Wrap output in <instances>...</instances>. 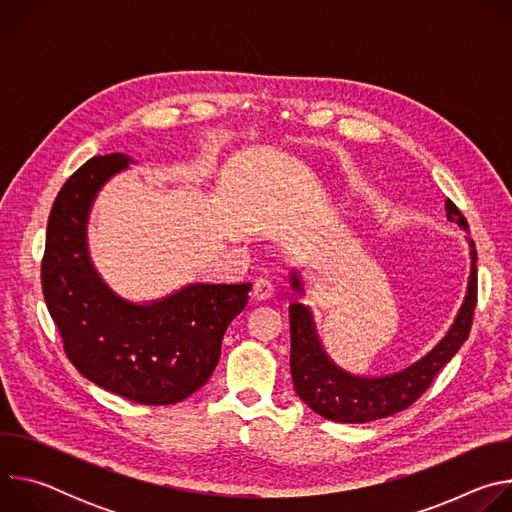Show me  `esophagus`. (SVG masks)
Here are the masks:
<instances>
[{"label": "esophagus", "instance_id": "obj_1", "mask_svg": "<svg viewBox=\"0 0 512 512\" xmlns=\"http://www.w3.org/2000/svg\"><path fill=\"white\" fill-rule=\"evenodd\" d=\"M273 283L269 279H257L253 283V298L257 302H267L273 296Z\"/></svg>", "mask_w": 512, "mask_h": 512}]
</instances>
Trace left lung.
Returning a JSON list of instances; mask_svg holds the SVG:
<instances>
[{
    "instance_id": "obj_1",
    "label": "left lung",
    "mask_w": 512,
    "mask_h": 512,
    "mask_svg": "<svg viewBox=\"0 0 512 512\" xmlns=\"http://www.w3.org/2000/svg\"><path fill=\"white\" fill-rule=\"evenodd\" d=\"M446 214L448 221L468 229L464 214L450 198L446 200ZM468 243L472 257L468 294L450 332L427 356L401 373L369 379L350 375L336 367L322 348L312 310L300 302L289 304V369L298 397L314 413L338 423H367L413 405L431 387L433 377L446 367L470 334L478 296V255L474 241L468 239ZM289 277L296 294H304L298 271H291Z\"/></svg>"
}]
</instances>
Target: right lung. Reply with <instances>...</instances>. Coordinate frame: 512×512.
Instances as JSON below:
<instances>
[{
  "label": "right lung",
  "mask_w": 512,
  "mask_h": 512,
  "mask_svg": "<svg viewBox=\"0 0 512 512\" xmlns=\"http://www.w3.org/2000/svg\"><path fill=\"white\" fill-rule=\"evenodd\" d=\"M129 162L97 156L64 182L48 216L42 291L64 352L85 379L139 405H172L210 379L251 283H192L141 306L119 298L91 263L87 221L101 186Z\"/></svg>",
  "instance_id": "right-lung-1"
}]
</instances>
